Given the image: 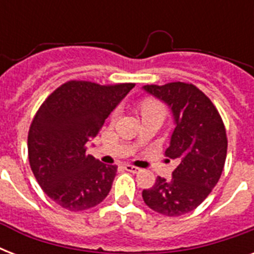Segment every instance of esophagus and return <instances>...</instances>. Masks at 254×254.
Returning a JSON list of instances; mask_svg holds the SVG:
<instances>
[{"mask_svg": "<svg viewBox=\"0 0 254 254\" xmlns=\"http://www.w3.org/2000/svg\"><path fill=\"white\" fill-rule=\"evenodd\" d=\"M124 169L127 170V171H129V173H138L139 171L138 167L131 166V165H125V166H124Z\"/></svg>", "mask_w": 254, "mask_h": 254, "instance_id": "esophagus-1", "label": "esophagus"}]
</instances>
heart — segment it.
I'll use <instances>...</instances> for the list:
<instances>
[{"label": "heart", "mask_w": 254, "mask_h": 254, "mask_svg": "<svg viewBox=\"0 0 254 254\" xmlns=\"http://www.w3.org/2000/svg\"><path fill=\"white\" fill-rule=\"evenodd\" d=\"M155 109H162L161 105L154 101H145L142 104V113H146V112H151V111H155Z\"/></svg>", "instance_id": "heart-1"}]
</instances>
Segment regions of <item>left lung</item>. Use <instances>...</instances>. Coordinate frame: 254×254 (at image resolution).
Returning <instances> with one entry per match:
<instances>
[{
    "mask_svg": "<svg viewBox=\"0 0 254 254\" xmlns=\"http://www.w3.org/2000/svg\"><path fill=\"white\" fill-rule=\"evenodd\" d=\"M173 113L174 131L166 155L179 165L171 179L157 178L143 190L149 208L165 216H181L195 209L216 186L227 158V134L219 112L195 85L175 81L165 85H143Z\"/></svg>",
    "mask_w": 254,
    "mask_h": 254,
    "instance_id": "8db88e82",
    "label": "left lung"
}]
</instances>
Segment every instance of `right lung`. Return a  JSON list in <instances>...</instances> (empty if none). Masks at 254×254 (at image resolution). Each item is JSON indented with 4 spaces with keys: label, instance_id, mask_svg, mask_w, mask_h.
I'll use <instances>...</instances> for the list:
<instances>
[{
    "label": "right lung",
    "instance_id": "right-lung-1",
    "mask_svg": "<svg viewBox=\"0 0 254 254\" xmlns=\"http://www.w3.org/2000/svg\"><path fill=\"white\" fill-rule=\"evenodd\" d=\"M133 87L68 81L37 112L27 137L30 167L47 196L63 208H92L111 191L117 166L87 154V143Z\"/></svg>",
    "mask_w": 254,
    "mask_h": 254
}]
</instances>
